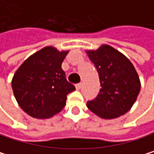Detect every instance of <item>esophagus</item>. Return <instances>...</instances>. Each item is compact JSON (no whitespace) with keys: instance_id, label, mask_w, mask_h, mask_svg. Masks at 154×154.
Wrapping results in <instances>:
<instances>
[{"instance_id":"1","label":"esophagus","mask_w":154,"mask_h":154,"mask_svg":"<svg viewBox=\"0 0 154 154\" xmlns=\"http://www.w3.org/2000/svg\"><path fill=\"white\" fill-rule=\"evenodd\" d=\"M82 82H80V83H77V84H76L75 87H76V89H77V90H80V89L82 88Z\"/></svg>"}]
</instances>
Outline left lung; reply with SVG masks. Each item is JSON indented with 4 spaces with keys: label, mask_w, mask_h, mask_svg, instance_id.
<instances>
[{
    "label": "left lung",
    "mask_w": 154,
    "mask_h": 154,
    "mask_svg": "<svg viewBox=\"0 0 154 154\" xmlns=\"http://www.w3.org/2000/svg\"><path fill=\"white\" fill-rule=\"evenodd\" d=\"M94 64L101 89L87 102V107L98 117L112 119L126 114L139 95L140 82L133 64L122 53L108 45L96 50H87Z\"/></svg>",
    "instance_id": "left-lung-1"
}]
</instances>
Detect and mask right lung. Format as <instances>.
I'll list each match as a JSON object with an SVG mask.
<instances>
[{
	"instance_id": "right-lung-1",
	"label": "right lung",
	"mask_w": 154,
	"mask_h": 154,
	"mask_svg": "<svg viewBox=\"0 0 154 154\" xmlns=\"http://www.w3.org/2000/svg\"><path fill=\"white\" fill-rule=\"evenodd\" d=\"M69 51L46 47L26 59L15 72L12 88L19 106L35 119H49L62 110L75 90L61 63Z\"/></svg>"
}]
</instances>
